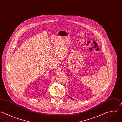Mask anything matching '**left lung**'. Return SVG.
<instances>
[{"label": "left lung", "mask_w": 122, "mask_h": 122, "mask_svg": "<svg viewBox=\"0 0 122 122\" xmlns=\"http://www.w3.org/2000/svg\"><path fill=\"white\" fill-rule=\"evenodd\" d=\"M69 98H71V99H73V100H74V99H72V98H71V97H69Z\"/></svg>", "instance_id": "8db88e82"}]
</instances>
